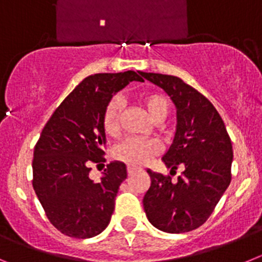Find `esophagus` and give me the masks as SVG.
I'll return each instance as SVG.
<instances>
[{
  "label": "esophagus",
  "instance_id": "1",
  "mask_svg": "<svg viewBox=\"0 0 262 262\" xmlns=\"http://www.w3.org/2000/svg\"><path fill=\"white\" fill-rule=\"evenodd\" d=\"M137 171H138V168H136V167H128V175H133Z\"/></svg>",
  "mask_w": 262,
  "mask_h": 262
}]
</instances>
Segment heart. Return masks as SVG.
<instances>
[{
  "label": "heart",
  "instance_id": "b5f03b06",
  "mask_svg": "<svg viewBox=\"0 0 262 262\" xmlns=\"http://www.w3.org/2000/svg\"><path fill=\"white\" fill-rule=\"evenodd\" d=\"M141 104L145 107L150 119L155 122L163 121L168 114V100L162 94L145 93L140 96ZM121 104L117 99H112L103 114V129L105 134L115 137L120 132ZM159 151V147L152 141L126 140L120 143L115 150V155L129 166H142L150 158Z\"/></svg>",
  "mask_w": 262,
  "mask_h": 262
}]
</instances>
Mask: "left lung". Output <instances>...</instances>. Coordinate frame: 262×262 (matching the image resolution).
<instances>
[{
  "label": "left lung",
  "mask_w": 262,
  "mask_h": 262,
  "mask_svg": "<svg viewBox=\"0 0 262 262\" xmlns=\"http://www.w3.org/2000/svg\"><path fill=\"white\" fill-rule=\"evenodd\" d=\"M163 89L176 107V132L162 160L184 171L178 181L147 169L151 185L143 195L147 219L158 230L181 234L206 222L231 181L232 143L209 99L173 75L142 73Z\"/></svg>",
  "instance_id": "1"
}]
</instances>
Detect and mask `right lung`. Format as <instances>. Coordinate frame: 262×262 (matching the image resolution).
Masks as SVG:
<instances>
[{"label": "right lung", "mask_w": 262, "mask_h": 262, "mask_svg": "<svg viewBox=\"0 0 262 262\" xmlns=\"http://www.w3.org/2000/svg\"><path fill=\"white\" fill-rule=\"evenodd\" d=\"M133 81L143 82L142 72L99 73L84 78L53 112L35 146L32 187L49 222L67 236H96L110 223L126 166L111 162L99 183L89 173L93 164L105 162V107Z\"/></svg>", "instance_id": "1"}]
</instances>
